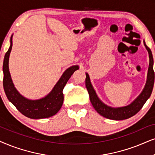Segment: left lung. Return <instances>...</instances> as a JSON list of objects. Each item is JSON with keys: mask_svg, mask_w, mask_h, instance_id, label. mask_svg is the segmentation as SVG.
<instances>
[{"mask_svg": "<svg viewBox=\"0 0 155 155\" xmlns=\"http://www.w3.org/2000/svg\"><path fill=\"white\" fill-rule=\"evenodd\" d=\"M144 45L147 51H148L149 58H150L147 81L145 86H144V89L140 93V94L129 105L120 107H109V106L102 102L100 100V99L98 97L97 93H96L95 90L92 86L89 74L88 73H86V87H87V91L89 92L91 104L95 109V110L105 118L117 121L130 118V117L136 114L142 108L143 105L150 97L152 89H153L154 82V72L153 70L154 61L152 51L147 46L144 41Z\"/></svg>", "mask_w": 155, "mask_h": 155, "instance_id": "1", "label": "left lung"}]
</instances>
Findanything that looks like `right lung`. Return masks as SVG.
<instances>
[{
  "label": "right lung",
  "mask_w": 155,
  "mask_h": 155,
  "mask_svg": "<svg viewBox=\"0 0 155 155\" xmlns=\"http://www.w3.org/2000/svg\"><path fill=\"white\" fill-rule=\"evenodd\" d=\"M13 35L11 37V45L3 60V88L8 99L16 107L22 114L31 119L48 118L61 108L64 102L63 89L74 72L79 69V66H70L61 76L48 94L38 99H29L23 97L15 89L9 71V56L13 46Z\"/></svg>",
  "instance_id": "1"
}]
</instances>
